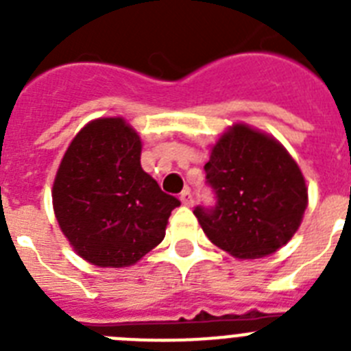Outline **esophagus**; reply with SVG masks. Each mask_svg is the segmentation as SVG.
I'll use <instances>...</instances> for the list:
<instances>
[{
	"label": "esophagus",
	"mask_w": 351,
	"mask_h": 351,
	"mask_svg": "<svg viewBox=\"0 0 351 351\" xmlns=\"http://www.w3.org/2000/svg\"><path fill=\"white\" fill-rule=\"evenodd\" d=\"M179 198H181V202L184 204V206H188V207L193 206V195H191L190 190H184V191H182L181 197H179Z\"/></svg>",
	"instance_id": "obj_1"
}]
</instances>
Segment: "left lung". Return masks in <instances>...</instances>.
I'll list each match as a JSON object with an SVG mask.
<instances>
[{"label":"left lung","mask_w":351,"mask_h":351,"mask_svg":"<svg viewBox=\"0 0 351 351\" xmlns=\"http://www.w3.org/2000/svg\"><path fill=\"white\" fill-rule=\"evenodd\" d=\"M214 207L193 214L213 244L235 258H260L293 237L308 207V188L293 158L274 137L234 125L204 167Z\"/></svg>","instance_id":"obj_1"}]
</instances>
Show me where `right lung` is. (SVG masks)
I'll list each match as a JSON object with an SVG mask.
<instances>
[{
    "instance_id": "1",
    "label": "right lung",
    "mask_w": 351,
    "mask_h": 351,
    "mask_svg": "<svg viewBox=\"0 0 351 351\" xmlns=\"http://www.w3.org/2000/svg\"><path fill=\"white\" fill-rule=\"evenodd\" d=\"M142 142L123 117L84 126L68 145L52 186L61 232L98 267L137 263L165 237L178 198L141 167Z\"/></svg>"
}]
</instances>
